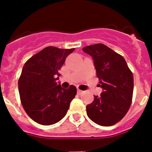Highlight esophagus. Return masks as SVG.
<instances>
[{
  "mask_svg": "<svg viewBox=\"0 0 152 152\" xmlns=\"http://www.w3.org/2000/svg\"><path fill=\"white\" fill-rule=\"evenodd\" d=\"M83 92H84V91H81V90H80V89H77V94H82Z\"/></svg>",
  "mask_w": 152,
  "mask_h": 152,
  "instance_id": "esophagus-1",
  "label": "esophagus"
}]
</instances>
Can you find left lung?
Segmentation results:
<instances>
[{
    "mask_svg": "<svg viewBox=\"0 0 152 152\" xmlns=\"http://www.w3.org/2000/svg\"><path fill=\"white\" fill-rule=\"evenodd\" d=\"M93 58L96 76L103 89L100 96L87 106L88 117L96 124L110 126L125 116L132 103L133 75L124 58L101 43L83 48Z\"/></svg>",
    "mask_w": 152,
    "mask_h": 152,
    "instance_id": "8db88e82",
    "label": "left lung"
}]
</instances>
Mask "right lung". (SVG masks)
Returning a JSON list of instances; mask_svg holds the SVG:
<instances>
[{"label": "right lung", "mask_w": 152, "mask_h": 152, "mask_svg": "<svg viewBox=\"0 0 152 152\" xmlns=\"http://www.w3.org/2000/svg\"><path fill=\"white\" fill-rule=\"evenodd\" d=\"M74 51L48 46L24 64L18 80L20 101L28 116L39 124L60 121L77 94L75 86L64 89L56 82L67 56Z\"/></svg>", "instance_id": "add662e5"}]
</instances>
